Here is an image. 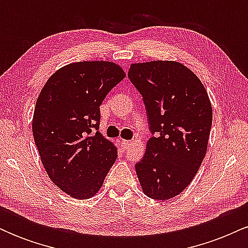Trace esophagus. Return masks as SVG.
<instances>
[{"mask_svg":"<svg viewBox=\"0 0 248 248\" xmlns=\"http://www.w3.org/2000/svg\"><path fill=\"white\" fill-rule=\"evenodd\" d=\"M129 143H130V141H128V140H122V141H121V147H122V149L126 150L127 148L129 147Z\"/></svg>","mask_w":248,"mask_h":248,"instance_id":"obj_1","label":"esophagus"}]
</instances>
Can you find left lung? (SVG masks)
<instances>
[{
    "label": "left lung",
    "instance_id": "8db88e82",
    "mask_svg": "<svg viewBox=\"0 0 248 248\" xmlns=\"http://www.w3.org/2000/svg\"><path fill=\"white\" fill-rule=\"evenodd\" d=\"M128 78L143 98L153 134L136 175L148 197L166 201L191 183L205 157L211 101L198 77L177 62H136Z\"/></svg>",
    "mask_w": 248,
    "mask_h": 248
}]
</instances>
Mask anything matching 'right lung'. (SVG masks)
Masks as SVG:
<instances>
[{
  "label": "right lung",
  "mask_w": 248,
  "mask_h": 248,
  "mask_svg": "<svg viewBox=\"0 0 248 248\" xmlns=\"http://www.w3.org/2000/svg\"><path fill=\"white\" fill-rule=\"evenodd\" d=\"M124 77L112 62H72L56 71L39 93L35 143L50 179L71 197L94 196L118 157L116 147L98 129L100 105Z\"/></svg>",
  "instance_id": "right-lung-1"
}]
</instances>
